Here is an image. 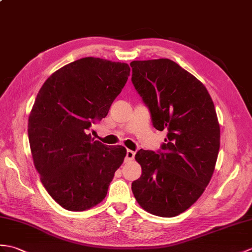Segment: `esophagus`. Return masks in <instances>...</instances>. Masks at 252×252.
Returning <instances> with one entry per match:
<instances>
[{"instance_id": "1", "label": "esophagus", "mask_w": 252, "mask_h": 252, "mask_svg": "<svg viewBox=\"0 0 252 252\" xmlns=\"http://www.w3.org/2000/svg\"><path fill=\"white\" fill-rule=\"evenodd\" d=\"M134 157H135V153H134L133 150L127 149L126 150V161H132L134 159Z\"/></svg>"}]
</instances>
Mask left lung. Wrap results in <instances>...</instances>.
I'll return each instance as SVG.
<instances>
[{"instance_id":"1","label":"left lung","mask_w":252,"mask_h":252,"mask_svg":"<svg viewBox=\"0 0 252 252\" xmlns=\"http://www.w3.org/2000/svg\"><path fill=\"white\" fill-rule=\"evenodd\" d=\"M132 83L153 126L166 130L161 150L140 149L142 176L132 183L139 206L175 217L193 205L209 184L220 148L215 105L200 80L169 59L132 61Z\"/></svg>"}]
</instances>
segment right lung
<instances>
[{
    "instance_id": "1",
    "label": "right lung",
    "mask_w": 252,
    "mask_h": 252,
    "mask_svg": "<svg viewBox=\"0 0 252 252\" xmlns=\"http://www.w3.org/2000/svg\"><path fill=\"white\" fill-rule=\"evenodd\" d=\"M126 63L87 57L47 79L29 116L34 166L49 195L71 212L101 203L126 155L88 134L107 116L130 76Z\"/></svg>"
}]
</instances>
